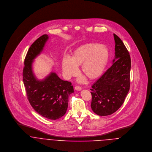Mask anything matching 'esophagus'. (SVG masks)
I'll use <instances>...</instances> for the list:
<instances>
[{
	"label": "esophagus",
	"instance_id": "1",
	"mask_svg": "<svg viewBox=\"0 0 152 152\" xmlns=\"http://www.w3.org/2000/svg\"><path fill=\"white\" fill-rule=\"evenodd\" d=\"M75 89L77 91H81V90L82 89V88L81 87H79V86H75Z\"/></svg>",
	"mask_w": 152,
	"mask_h": 152
}]
</instances>
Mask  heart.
Listing matches in <instances>:
<instances>
[{
  "instance_id": "1",
  "label": "heart",
  "mask_w": 152,
  "mask_h": 152,
  "mask_svg": "<svg viewBox=\"0 0 152 152\" xmlns=\"http://www.w3.org/2000/svg\"><path fill=\"white\" fill-rule=\"evenodd\" d=\"M109 58L108 50L104 45L87 43L75 48L71 57L66 56L62 60V68L66 78L77 73L81 65V73L88 80H94L102 74Z\"/></svg>"
}]
</instances>
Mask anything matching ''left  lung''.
Returning a JSON list of instances; mask_svg holds the SVG:
<instances>
[{
	"label": "left lung",
	"mask_w": 152,
	"mask_h": 152,
	"mask_svg": "<svg viewBox=\"0 0 152 152\" xmlns=\"http://www.w3.org/2000/svg\"><path fill=\"white\" fill-rule=\"evenodd\" d=\"M115 58L107 71L92 86L91 108L99 116L115 112L124 102L130 89V57L121 39L113 34Z\"/></svg>",
	"instance_id": "8db88e82"
}]
</instances>
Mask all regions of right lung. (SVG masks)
I'll list each match as a JSON object with an SVG mask.
<instances>
[{
	"instance_id": "obj_1",
	"label": "right lung",
	"mask_w": 152,
	"mask_h": 152,
	"mask_svg": "<svg viewBox=\"0 0 152 152\" xmlns=\"http://www.w3.org/2000/svg\"><path fill=\"white\" fill-rule=\"evenodd\" d=\"M48 39V36L44 34L29 48L24 60L23 79L31 107L44 118L56 120L65 115L68 96L74 92V88L70 82L62 80L55 72H51L42 80L35 77L32 69L33 62L43 51Z\"/></svg>"
}]
</instances>
